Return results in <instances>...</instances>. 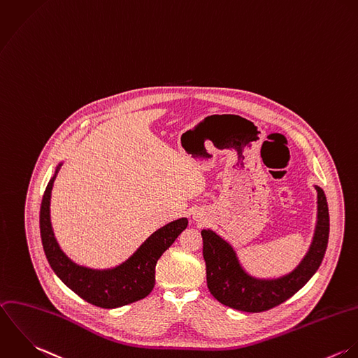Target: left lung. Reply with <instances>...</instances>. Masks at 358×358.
Listing matches in <instances>:
<instances>
[{"label": "left lung", "instance_id": "1", "mask_svg": "<svg viewBox=\"0 0 358 358\" xmlns=\"http://www.w3.org/2000/svg\"><path fill=\"white\" fill-rule=\"evenodd\" d=\"M318 193L317 227L308 252L294 271L278 279H257L240 265L232 245L210 229L201 231L207 286L224 306L245 313L271 310L297 293L320 268L329 238V211L325 193Z\"/></svg>", "mask_w": 358, "mask_h": 358}]
</instances>
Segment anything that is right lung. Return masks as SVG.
<instances>
[{"instance_id": "add662e5", "label": "right lung", "mask_w": 358, "mask_h": 358, "mask_svg": "<svg viewBox=\"0 0 358 358\" xmlns=\"http://www.w3.org/2000/svg\"><path fill=\"white\" fill-rule=\"evenodd\" d=\"M59 166L45 187L40 207V235L50 266L72 292L93 306L117 308L144 299L155 285L158 258L187 228V220H176L154 232L117 268L97 271L76 265L59 248L50 221L51 190Z\"/></svg>"}]
</instances>
